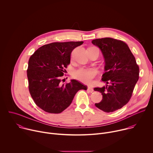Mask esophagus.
I'll use <instances>...</instances> for the list:
<instances>
[{
  "mask_svg": "<svg viewBox=\"0 0 153 153\" xmlns=\"http://www.w3.org/2000/svg\"><path fill=\"white\" fill-rule=\"evenodd\" d=\"M88 91L90 93H93L94 91V90L93 88H91V87H88Z\"/></svg>",
  "mask_w": 153,
  "mask_h": 153,
  "instance_id": "1",
  "label": "esophagus"
}]
</instances>
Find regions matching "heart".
<instances>
[{"label":"heart","instance_id":"1","mask_svg":"<svg viewBox=\"0 0 153 153\" xmlns=\"http://www.w3.org/2000/svg\"><path fill=\"white\" fill-rule=\"evenodd\" d=\"M97 71L93 68H80L74 71V78L86 84H90L92 80L96 76Z\"/></svg>","mask_w":153,"mask_h":153}]
</instances>
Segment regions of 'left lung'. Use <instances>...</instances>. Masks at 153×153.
<instances>
[{
    "label": "left lung",
    "instance_id": "1",
    "mask_svg": "<svg viewBox=\"0 0 153 153\" xmlns=\"http://www.w3.org/2000/svg\"><path fill=\"white\" fill-rule=\"evenodd\" d=\"M93 44L97 46L105 59V73L102 80L106 83L94 91L102 94V100L95 103L106 113L114 112L125 105L132 96L139 78V67L128 45L122 40L110 37L96 39Z\"/></svg>",
    "mask_w": 153,
    "mask_h": 153
}]
</instances>
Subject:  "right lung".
Masks as SVG:
<instances>
[{"label":"right lung","instance_id":"add662e5","mask_svg":"<svg viewBox=\"0 0 153 153\" xmlns=\"http://www.w3.org/2000/svg\"><path fill=\"white\" fill-rule=\"evenodd\" d=\"M83 43L54 42L43 45L31 56L27 71L29 91L36 105L45 112L62 113L79 90H87L86 85L74 79L62 83L73 50Z\"/></svg>","mask_w":153,"mask_h":153}]
</instances>
